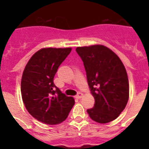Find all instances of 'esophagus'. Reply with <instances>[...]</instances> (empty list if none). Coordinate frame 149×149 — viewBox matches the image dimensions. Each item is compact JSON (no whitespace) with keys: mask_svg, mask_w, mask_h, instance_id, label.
Listing matches in <instances>:
<instances>
[{"mask_svg":"<svg viewBox=\"0 0 149 149\" xmlns=\"http://www.w3.org/2000/svg\"><path fill=\"white\" fill-rule=\"evenodd\" d=\"M83 96H84V94L82 93H77V95L76 96V98H77V99H80V98L83 97Z\"/></svg>","mask_w":149,"mask_h":149,"instance_id":"34e87169","label":"esophagus"}]
</instances>
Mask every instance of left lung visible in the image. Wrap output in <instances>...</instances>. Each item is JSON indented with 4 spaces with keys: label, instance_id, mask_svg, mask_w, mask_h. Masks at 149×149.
Listing matches in <instances>:
<instances>
[{
    "label": "left lung",
    "instance_id": "obj_1",
    "mask_svg": "<svg viewBox=\"0 0 149 149\" xmlns=\"http://www.w3.org/2000/svg\"><path fill=\"white\" fill-rule=\"evenodd\" d=\"M84 62L87 82L94 97L90 118L100 124L115 120L124 111L129 98V83L120 58L103 45L77 47Z\"/></svg>",
    "mask_w": 149,
    "mask_h": 149
}]
</instances>
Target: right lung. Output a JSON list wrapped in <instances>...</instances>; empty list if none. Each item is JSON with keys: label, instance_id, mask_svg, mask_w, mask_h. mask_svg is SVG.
Listing matches in <instances>:
<instances>
[{"label": "right lung", "instance_id": "right-lung-1", "mask_svg": "<svg viewBox=\"0 0 149 149\" xmlns=\"http://www.w3.org/2000/svg\"><path fill=\"white\" fill-rule=\"evenodd\" d=\"M72 48H43L25 65L21 82L22 100L33 118L45 125H58L67 118L74 99L57 88L53 79Z\"/></svg>", "mask_w": 149, "mask_h": 149}]
</instances>
